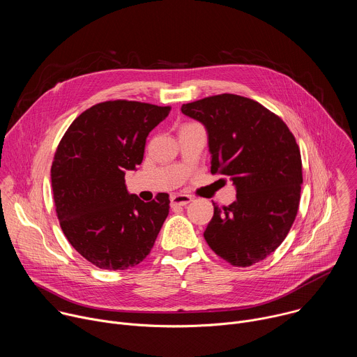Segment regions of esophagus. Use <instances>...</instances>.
<instances>
[{"label": "esophagus", "mask_w": 357, "mask_h": 357, "mask_svg": "<svg viewBox=\"0 0 357 357\" xmlns=\"http://www.w3.org/2000/svg\"><path fill=\"white\" fill-rule=\"evenodd\" d=\"M193 199L189 195H172L171 196V206L176 208V206H186L188 203H190Z\"/></svg>", "instance_id": "1"}]
</instances>
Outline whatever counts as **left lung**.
<instances>
[{"mask_svg":"<svg viewBox=\"0 0 357 357\" xmlns=\"http://www.w3.org/2000/svg\"><path fill=\"white\" fill-rule=\"evenodd\" d=\"M206 127L212 174L230 176L236 200L215 213L205 240L236 267L267 259L287 237L302 183L299 146L287 124L251 98L218 94L182 106Z\"/></svg>","mask_w":357,"mask_h":357,"instance_id":"obj_1","label":"left lung"}]
</instances>
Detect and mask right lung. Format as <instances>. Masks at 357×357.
Returning a JSON list of instances; mask_svg holds the SVG:
<instances>
[{
    "label": "right lung",
    "mask_w": 357,
    "mask_h": 357,
    "mask_svg": "<svg viewBox=\"0 0 357 357\" xmlns=\"http://www.w3.org/2000/svg\"><path fill=\"white\" fill-rule=\"evenodd\" d=\"M169 112L141 101H103L83 112L58 145L50 169L56 215L73 248L98 268L139 264L169 213L168 193L145 203L128 193L124 179Z\"/></svg>",
    "instance_id": "obj_1"
}]
</instances>
